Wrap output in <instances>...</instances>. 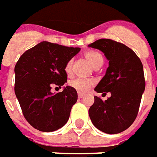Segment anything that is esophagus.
I'll use <instances>...</instances> for the list:
<instances>
[{
    "label": "esophagus",
    "mask_w": 157,
    "mask_h": 157,
    "mask_svg": "<svg viewBox=\"0 0 157 157\" xmlns=\"http://www.w3.org/2000/svg\"><path fill=\"white\" fill-rule=\"evenodd\" d=\"M85 96V94H84V93H81V92L78 93V98H82V97H84Z\"/></svg>",
    "instance_id": "obj_1"
}]
</instances>
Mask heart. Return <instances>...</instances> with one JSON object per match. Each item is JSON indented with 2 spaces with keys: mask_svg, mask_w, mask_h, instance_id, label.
<instances>
[{
  "mask_svg": "<svg viewBox=\"0 0 157 157\" xmlns=\"http://www.w3.org/2000/svg\"><path fill=\"white\" fill-rule=\"evenodd\" d=\"M85 57L86 60L89 61L90 64L92 65L94 68H99L101 65L103 64V58L100 53L96 51H88L85 54ZM72 61L71 60H68L65 65L64 70L67 74H71L72 73ZM94 81L90 78H77L72 80L69 81V85L75 89L78 92H86L87 90L93 86Z\"/></svg>",
  "mask_w": 157,
  "mask_h": 157,
  "instance_id": "obj_1",
  "label": "heart"
}]
</instances>
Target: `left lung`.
Wrapping results in <instances>:
<instances>
[{"label":"left lung","instance_id":"left-lung-1","mask_svg":"<svg viewBox=\"0 0 157 157\" xmlns=\"http://www.w3.org/2000/svg\"><path fill=\"white\" fill-rule=\"evenodd\" d=\"M89 47L104 53L109 60L105 76L95 88L98 93H111L102 101L94 97L89 115L98 130L116 134L126 130L134 122L145 89L143 64L133 50L111 39L97 40Z\"/></svg>","mask_w":157,"mask_h":157}]
</instances>
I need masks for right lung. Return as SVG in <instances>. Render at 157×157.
Masks as SVG:
<instances>
[{
	"label": "right lung",
	"mask_w": 157,
	"mask_h": 157,
	"mask_svg": "<svg viewBox=\"0 0 157 157\" xmlns=\"http://www.w3.org/2000/svg\"><path fill=\"white\" fill-rule=\"evenodd\" d=\"M80 50L42 42L28 49L15 65V95L24 117L41 132H54L67 122L78 100L76 90L65 87L53 94L52 85L62 86L67 80L66 63Z\"/></svg>",
	"instance_id": "obj_1"
}]
</instances>
